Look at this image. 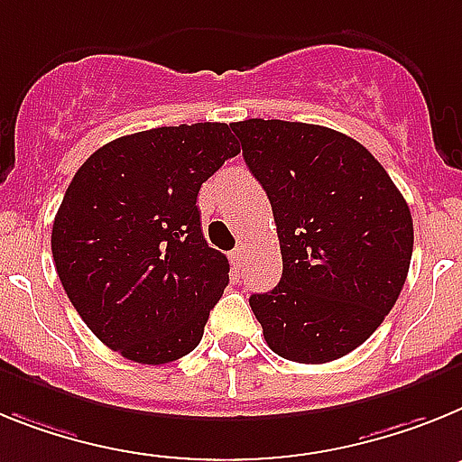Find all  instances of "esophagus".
<instances>
[{"instance_id":"esophagus-1","label":"esophagus","mask_w":462,"mask_h":462,"mask_svg":"<svg viewBox=\"0 0 462 462\" xmlns=\"http://www.w3.org/2000/svg\"><path fill=\"white\" fill-rule=\"evenodd\" d=\"M230 260H232V264H235V270H239V267H242V260H244V248L236 246L235 251L230 254Z\"/></svg>"}]
</instances>
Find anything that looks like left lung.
I'll return each instance as SVG.
<instances>
[{
	"mask_svg": "<svg viewBox=\"0 0 462 462\" xmlns=\"http://www.w3.org/2000/svg\"><path fill=\"white\" fill-rule=\"evenodd\" d=\"M274 214L283 274L248 304L292 363L342 358L383 323L404 286L414 223L379 160L330 127L230 123Z\"/></svg>",
	"mask_w": 462,
	"mask_h": 462,
	"instance_id": "obj_1",
	"label": "left lung"
}]
</instances>
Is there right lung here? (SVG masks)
I'll list each match as a JSON object with an SVG mask.
<instances>
[{
    "mask_svg": "<svg viewBox=\"0 0 462 462\" xmlns=\"http://www.w3.org/2000/svg\"><path fill=\"white\" fill-rule=\"evenodd\" d=\"M239 153L226 123L155 127L97 148L53 220L55 270L99 342L142 365L198 346L230 264L207 244L198 192Z\"/></svg>",
    "mask_w": 462,
    "mask_h": 462,
    "instance_id": "1",
    "label": "right lung"
}]
</instances>
